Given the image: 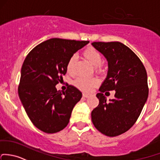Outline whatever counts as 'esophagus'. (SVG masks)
Segmentation results:
<instances>
[{
	"label": "esophagus",
	"instance_id": "1",
	"mask_svg": "<svg viewBox=\"0 0 160 160\" xmlns=\"http://www.w3.org/2000/svg\"><path fill=\"white\" fill-rule=\"evenodd\" d=\"M83 97H85V98H87V97H90V94H88V93H83Z\"/></svg>",
	"mask_w": 160,
	"mask_h": 160
}]
</instances>
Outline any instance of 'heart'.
<instances>
[{
    "label": "heart",
    "mask_w": 160,
    "mask_h": 160,
    "mask_svg": "<svg viewBox=\"0 0 160 160\" xmlns=\"http://www.w3.org/2000/svg\"><path fill=\"white\" fill-rule=\"evenodd\" d=\"M83 56L87 59V61L93 67H99L102 64V58L101 54L94 48H89L83 51ZM77 58L75 55L70 57L67 63V70L69 73H73V67ZM99 80L96 77L91 78H78L75 81V86L82 91L89 93L93 90V87L98 85Z\"/></svg>",
    "instance_id": "obj_1"
}]
</instances>
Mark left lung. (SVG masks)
I'll return each instance as SVG.
<instances>
[{
  "instance_id": "8db88e82",
  "label": "left lung",
  "mask_w": 160,
  "mask_h": 160,
  "mask_svg": "<svg viewBox=\"0 0 160 160\" xmlns=\"http://www.w3.org/2000/svg\"><path fill=\"white\" fill-rule=\"evenodd\" d=\"M92 46L108 62V72L97 97L99 105L91 112L94 127L107 137L124 133L133 126L149 94L143 64L128 47L120 42H93ZM115 89L112 100L103 93Z\"/></svg>"
}]
</instances>
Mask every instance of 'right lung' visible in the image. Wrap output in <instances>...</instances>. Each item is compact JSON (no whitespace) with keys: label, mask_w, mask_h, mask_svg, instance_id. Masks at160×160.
I'll list each match as a JSON object with an SVG mask.
<instances>
[{"label":"right lung","mask_w":160,"mask_h":160,"mask_svg":"<svg viewBox=\"0 0 160 160\" xmlns=\"http://www.w3.org/2000/svg\"><path fill=\"white\" fill-rule=\"evenodd\" d=\"M89 41L52 38L35 47L21 67L18 94L33 125L47 133H54L68 124L72 110L82 93L69 85L66 93L56 86L67 73L70 57Z\"/></svg>","instance_id":"1"}]
</instances>
